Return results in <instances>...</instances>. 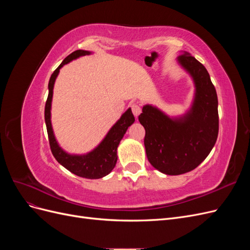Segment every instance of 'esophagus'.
I'll return each mask as SVG.
<instances>
[{"label": "esophagus", "instance_id": "1", "mask_svg": "<svg viewBox=\"0 0 250 250\" xmlns=\"http://www.w3.org/2000/svg\"><path fill=\"white\" fill-rule=\"evenodd\" d=\"M131 109H132V112H133V115H134L135 118H138L140 116V113L142 112V109H141L140 105L138 103H133L131 105Z\"/></svg>", "mask_w": 250, "mask_h": 250}]
</instances>
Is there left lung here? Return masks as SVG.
<instances>
[{
  "mask_svg": "<svg viewBox=\"0 0 250 250\" xmlns=\"http://www.w3.org/2000/svg\"><path fill=\"white\" fill-rule=\"evenodd\" d=\"M181 53L176 62L190 75L195 87L190 108L184 115L170 117L146 104L139 116L146 130L148 161L167 175H180L198 167L215 146L219 130L218 98L209 74L190 53Z\"/></svg>",
  "mask_w": 250,
  "mask_h": 250,
  "instance_id": "1",
  "label": "left lung"
}]
</instances>
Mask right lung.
Masks as SVG:
<instances>
[{
	"label": "right lung",
	"instance_id": "right-lung-1",
	"mask_svg": "<svg viewBox=\"0 0 250 250\" xmlns=\"http://www.w3.org/2000/svg\"><path fill=\"white\" fill-rule=\"evenodd\" d=\"M93 52L85 50H77L73 52L72 54L64 58L63 62L51 75L48 85L49 95L46 102V107H44V121H46L51 151L56 158V161L63 166L65 169L74 173L75 175L88 179H98L108 175L112 169L115 168L118 161L117 149L119 144L121 140L123 139L128 127L132 125L135 121L131 108H128L117 122L112 125L99 145L84 154H72L66 152L65 150L60 147L55 138L54 131H53L51 122L53 88H54L55 81L60 69L64 64L71 62L72 60L77 59L81 56L90 55Z\"/></svg>",
	"mask_w": 250,
	"mask_h": 250
}]
</instances>
